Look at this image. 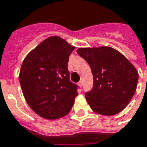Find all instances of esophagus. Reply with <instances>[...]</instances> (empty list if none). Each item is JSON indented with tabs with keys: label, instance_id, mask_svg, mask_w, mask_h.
I'll return each instance as SVG.
<instances>
[{
	"label": "esophagus",
	"instance_id": "esophagus-1",
	"mask_svg": "<svg viewBox=\"0 0 147 147\" xmlns=\"http://www.w3.org/2000/svg\"><path fill=\"white\" fill-rule=\"evenodd\" d=\"M82 85H83V83H82V81L78 82V86H79V87L82 88Z\"/></svg>",
	"mask_w": 147,
	"mask_h": 147
}]
</instances>
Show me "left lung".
I'll use <instances>...</instances> for the list:
<instances>
[{"instance_id": "8db88e82", "label": "left lung", "mask_w": 147, "mask_h": 147, "mask_svg": "<svg viewBox=\"0 0 147 147\" xmlns=\"http://www.w3.org/2000/svg\"><path fill=\"white\" fill-rule=\"evenodd\" d=\"M92 69L94 86L85 98L91 109L100 115L122 111L137 89L139 74L134 65L114 48L87 47L77 49Z\"/></svg>"}]
</instances>
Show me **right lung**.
<instances>
[{"instance_id": "1", "label": "right lung", "mask_w": 147, "mask_h": 147, "mask_svg": "<svg viewBox=\"0 0 147 147\" xmlns=\"http://www.w3.org/2000/svg\"><path fill=\"white\" fill-rule=\"evenodd\" d=\"M76 47L64 39L47 38L27 54L20 70L22 92L31 109L48 120L68 114L78 95L69 81L68 62Z\"/></svg>"}]
</instances>
